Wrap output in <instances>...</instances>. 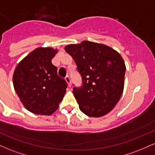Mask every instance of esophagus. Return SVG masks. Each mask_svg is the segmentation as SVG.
<instances>
[{
	"label": "esophagus",
	"mask_w": 155,
	"mask_h": 155,
	"mask_svg": "<svg viewBox=\"0 0 155 155\" xmlns=\"http://www.w3.org/2000/svg\"><path fill=\"white\" fill-rule=\"evenodd\" d=\"M65 81H66V82L68 83V86L71 87V81L70 77H69L68 76H67L65 78Z\"/></svg>",
	"instance_id": "obj_1"
}]
</instances>
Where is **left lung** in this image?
<instances>
[{
    "instance_id": "1",
    "label": "left lung",
    "mask_w": 155,
    "mask_h": 155,
    "mask_svg": "<svg viewBox=\"0 0 155 155\" xmlns=\"http://www.w3.org/2000/svg\"><path fill=\"white\" fill-rule=\"evenodd\" d=\"M65 50L82 77L83 86L73 91L80 110L91 117L107 114L123 93L126 66L122 57L113 48L89 41L68 44Z\"/></svg>"
}]
</instances>
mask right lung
<instances>
[{
  "mask_svg": "<svg viewBox=\"0 0 155 155\" xmlns=\"http://www.w3.org/2000/svg\"><path fill=\"white\" fill-rule=\"evenodd\" d=\"M58 52L52 47L36 48L19 62L14 72V88L19 100L35 114H52L66 92V82L51 63Z\"/></svg>",
  "mask_w": 155,
  "mask_h": 155,
  "instance_id": "right-lung-1",
  "label": "right lung"
}]
</instances>
